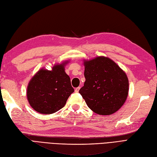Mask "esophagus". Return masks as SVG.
<instances>
[{"label": "esophagus", "mask_w": 157, "mask_h": 157, "mask_svg": "<svg viewBox=\"0 0 157 157\" xmlns=\"http://www.w3.org/2000/svg\"><path fill=\"white\" fill-rule=\"evenodd\" d=\"M80 86H78V87H76V89H75V91L76 92V93H78V90H79V89H80Z\"/></svg>", "instance_id": "34e87169"}]
</instances>
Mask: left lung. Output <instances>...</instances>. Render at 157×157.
<instances>
[{
  "label": "left lung",
  "instance_id": "left-lung-1",
  "mask_svg": "<svg viewBox=\"0 0 157 157\" xmlns=\"http://www.w3.org/2000/svg\"><path fill=\"white\" fill-rule=\"evenodd\" d=\"M85 82L79 93L86 105L99 115H111L126 101L129 83L126 75L111 59L97 57L84 62Z\"/></svg>",
  "mask_w": 157,
  "mask_h": 157
}]
</instances>
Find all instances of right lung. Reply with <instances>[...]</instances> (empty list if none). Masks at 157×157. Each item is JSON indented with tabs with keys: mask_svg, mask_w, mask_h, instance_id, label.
<instances>
[{
	"mask_svg": "<svg viewBox=\"0 0 157 157\" xmlns=\"http://www.w3.org/2000/svg\"><path fill=\"white\" fill-rule=\"evenodd\" d=\"M55 65L52 71L41 69L31 78L27 96L30 105L38 113L51 114L63 107L74 92L64 64Z\"/></svg>",
	"mask_w": 157,
	"mask_h": 157,
	"instance_id": "add662e5",
	"label": "right lung"
}]
</instances>
